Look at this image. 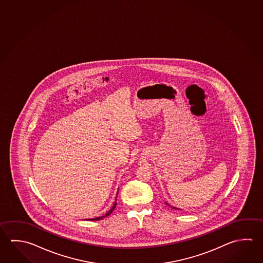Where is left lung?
I'll return each instance as SVG.
<instances>
[{
    "label": "left lung",
    "instance_id": "8db88e82",
    "mask_svg": "<svg viewBox=\"0 0 263 263\" xmlns=\"http://www.w3.org/2000/svg\"><path fill=\"white\" fill-rule=\"evenodd\" d=\"M173 208H174V209H176V208H175V207H173Z\"/></svg>",
    "mask_w": 263,
    "mask_h": 263
}]
</instances>
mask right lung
<instances>
[{"label": "right lung", "mask_w": 263, "mask_h": 263, "mask_svg": "<svg viewBox=\"0 0 263 263\" xmlns=\"http://www.w3.org/2000/svg\"><path fill=\"white\" fill-rule=\"evenodd\" d=\"M116 207V202H115V204H114V206L111 207V210L109 211V212H107L106 214L105 215H103V216L102 217H98V218H93V219H90V221H99V220H102V219H103V218H105V217L109 216L110 214H111V212H112V211L115 210V208Z\"/></svg>", "instance_id": "add662e5"}]
</instances>
